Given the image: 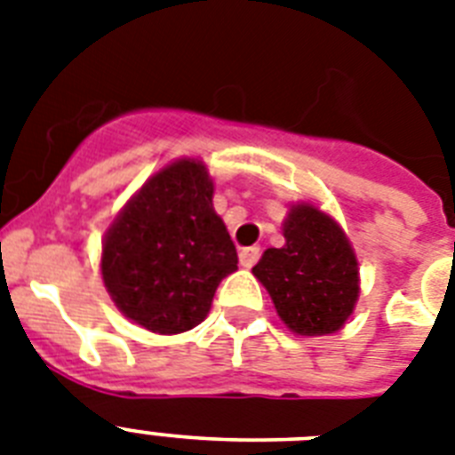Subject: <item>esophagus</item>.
<instances>
[{
	"mask_svg": "<svg viewBox=\"0 0 455 455\" xmlns=\"http://www.w3.org/2000/svg\"><path fill=\"white\" fill-rule=\"evenodd\" d=\"M238 259H241V267L243 269H252L257 264V259H259V248H245L241 250V255H238Z\"/></svg>",
	"mask_w": 455,
	"mask_h": 455,
	"instance_id": "1",
	"label": "esophagus"
}]
</instances>
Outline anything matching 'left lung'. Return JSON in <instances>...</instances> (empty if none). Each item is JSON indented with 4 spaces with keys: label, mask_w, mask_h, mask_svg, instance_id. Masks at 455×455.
<instances>
[{
    "label": "left lung",
    "mask_w": 455,
    "mask_h": 455,
    "mask_svg": "<svg viewBox=\"0 0 455 455\" xmlns=\"http://www.w3.org/2000/svg\"><path fill=\"white\" fill-rule=\"evenodd\" d=\"M283 248L264 250L252 274L278 318L295 335L338 332L359 299V259L345 228L314 203H295L283 220Z\"/></svg>",
    "instance_id": "obj_1"
}]
</instances>
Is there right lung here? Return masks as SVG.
<instances>
[{"label":"right lung","instance_id":"1","mask_svg":"<svg viewBox=\"0 0 455 455\" xmlns=\"http://www.w3.org/2000/svg\"><path fill=\"white\" fill-rule=\"evenodd\" d=\"M214 181L198 157H179L146 179L103 235L101 276L132 323L177 335L205 321L221 278L238 269Z\"/></svg>","mask_w":455,"mask_h":455}]
</instances>
